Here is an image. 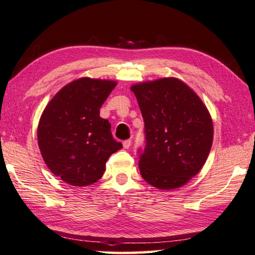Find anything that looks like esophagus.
Wrapping results in <instances>:
<instances>
[{"mask_svg":"<svg viewBox=\"0 0 255 255\" xmlns=\"http://www.w3.org/2000/svg\"><path fill=\"white\" fill-rule=\"evenodd\" d=\"M123 145H124V147H125V148H129V147H130V145H131V139L124 140Z\"/></svg>","mask_w":255,"mask_h":255,"instance_id":"obj_1","label":"esophagus"}]
</instances>
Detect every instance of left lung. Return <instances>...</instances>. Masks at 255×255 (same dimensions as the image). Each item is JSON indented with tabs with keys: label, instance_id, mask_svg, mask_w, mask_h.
Listing matches in <instances>:
<instances>
[{
	"label": "left lung",
	"instance_id": "obj_1",
	"mask_svg": "<svg viewBox=\"0 0 255 255\" xmlns=\"http://www.w3.org/2000/svg\"><path fill=\"white\" fill-rule=\"evenodd\" d=\"M145 124L139 171L159 189L188 183L207 161L213 142L210 112L188 85L168 77L130 87Z\"/></svg>",
	"mask_w": 255,
	"mask_h": 255
}]
</instances>
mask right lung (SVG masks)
<instances>
[{"label":"right lung","mask_w":255,"mask_h":255,"mask_svg":"<svg viewBox=\"0 0 255 255\" xmlns=\"http://www.w3.org/2000/svg\"><path fill=\"white\" fill-rule=\"evenodd\" d=\"M117 82L83 77L67 84L40 116L37 140L51 172L71 186L92 185L106 171L112 153L123 148L100 109Z\"/></svg>","instance_id":"obj_1"}]
</instances>
